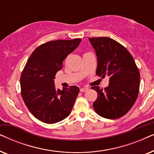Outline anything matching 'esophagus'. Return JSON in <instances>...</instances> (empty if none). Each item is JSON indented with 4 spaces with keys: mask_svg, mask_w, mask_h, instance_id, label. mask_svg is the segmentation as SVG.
Instances as JSON below:
<instances>
[{
    "mask_svg": "<svg viewBox=\"0 0 154 154\" xmlns=\"http://www.w3.org/2000/svg\"><path fill=\"white\" fill-rule=\"evenodd\" d=\"M88 88H82L80 89V91H81V92H86L88 91Z\"/></svg>",
    "mask_w": 154,
    "mask_h": 154,
    "instance_id": "1",
    "label": "esophagus"
}]
</instances>
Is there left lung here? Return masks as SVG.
<instances>
[{
  "label": "left lung",
  "instance_id": "obj_1",
  "mask_svg": "<svg viewBox=\"0 0 154 154\" xmlns=\"http://www.w3.org/2000/svg\"><path fill=\"white\" fill-rule=\"evenodd\" d=\"M97 58L96 74L109 77L104 90L93 86L97 98L93 103L95 112L108 119L125 115L133 106L140 89V74L133 57L125 47L107 37L89 38Z\"/></svg>",
  "mask_w": 154,
  "mask_h": 154
}]
</instances>
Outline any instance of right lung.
<instances>
[{
	"instance_id": "add662e5",
	"label": "right lung",
	"mask_w": 154,
	"mask_h": 154,
	"mask_svg": "<svg viewBox=\"0 0 154 154\" xmlns=\"http://www.w3.org/2000/svg\"><path fill=\"white\" fill-rule=\"evenodd\" d=\"M81 38L50 41L31 54L20 79L23 100L33 116L43 123H57L68 116L79 93L77 86L56 89L55 75Z\"/></svg>"
}]
</instances>
